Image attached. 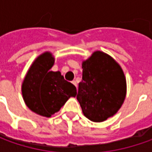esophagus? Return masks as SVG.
I'll return each mask as SVG.
<instances>
[{"mask_svg": "<svg viewBox=\"0 0 152 152\" xmlns=\"http://www.w3.org/2000/svg\"><path fill=\"white\" fill-rule=\"evenodd\" d=\"M72 83H73V85H75V86H76V87H77V82H76L75 80H73V81H72Z\"/></svg>", "mask_w": 152, "mask_h": 152, "instance_id": "1", "label": "esophagus"}]
</instances>
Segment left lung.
I'll return each mask as SVG.
<instances>
[{
	"label": "left lung",
	"mask_w": 152,
	"mask_h": 152,
	"mask_svg": "<svg viewBox=\"0 0 152 152\" xmlns=\"http://www.w3.org/2000/svg\"><path fill=\"white\" fill-rule=\"evenodd\" d=\"M77 100L83 113L93 122L113 116L125 99L126 79L120 66L107 54L96 51L82 63Z\"/></svg>",
	"instance_id": "left-lung-1"
}]
</instances>
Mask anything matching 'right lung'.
I'll return each mask as SVG.
<instances>
[{"mask_svg": "<svg viewBox=\"0 0 152 152\" xmlns=\"http://www.w3.org/2000/svg\"><path fill=\"white\" fill-rule=\"evenodd\" d=\"M54 58L49 52L34 61L22 85L23 100L34 113L49 118L58 112L71 96L77 94L76 87L64 79L60 72L50 69Z\"/></svg>", "mask_w": 152, "mask_h": 152, "instance_id": "obj_1", "label": "right lung"}]
</instances>
